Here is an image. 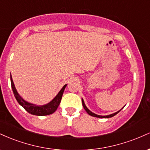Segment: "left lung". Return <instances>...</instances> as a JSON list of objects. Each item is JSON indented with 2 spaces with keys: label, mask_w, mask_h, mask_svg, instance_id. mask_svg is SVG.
<instances>
[{
  "label": "left lung",
  "mask_w": 150,
  "mask_h": 150,
  "mask_svg": "<svg viewBox=\"0 0 150 150\" xmlns=\"http://www.w3.org/2000/svg\"><path fill=\"white\" fill-rule=\"evenodd\" d=\"M82 106H83V107H84V108H85V111H87V113H88L89 115H90V116H94V117H97V118H111V117H113V116H114L115 115H116L117 113H118V112H119V111H120V110H121L122 108H122L121 109L119 110V111H117V112L114 113H112V114L108 115V116H99V115L95 114V113H94L93 112H92V111H89V110L88 109V108H87V106H86V105L85 104V102H84V100H83V99H82Z\"/></svg>",
  "instance_id": "left-lung-1"
}]
</instances>
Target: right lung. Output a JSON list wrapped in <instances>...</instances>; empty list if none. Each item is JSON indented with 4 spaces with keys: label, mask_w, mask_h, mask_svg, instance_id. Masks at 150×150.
<instances>
[{
    "label": "right lung",
    "mask_w": 150,
    "mask_h": 150,
    "mask_svg": "<svg viewBox=\"0 0 150 150\" xmlns=\"http://www.w3.org/2000/svg\"><path fill=\"white\" fill-rule=\"evenodd\" d=\"M10 81H11V87L13 89V94H14L15 99L18 101V102L25 108L27 112L32 115H35V116H46V115L52 114L53 113H54L58 108L60 103H61L63 92H64L65 87L67 86V85L63 86V88L61 89V91L58 92V94L55 97L54 99L50 101L49 103H48L47 104L38 106V105L27 102L20 97V94L17 92L16 88H15L11 75H10Z\"/></svg>",
    "instance_id": "obj_1"
}]
</instances>
